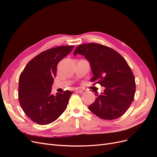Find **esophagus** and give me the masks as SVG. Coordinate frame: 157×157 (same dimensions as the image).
Wrapping results in <instances>:
<instances>
[{
  "label": "esophagus",
  "instance_id": "1",
  "mask_svg": "<svg viewBox=\"0 0 157 157\" xmlns=\"http://www.w3.org/2000/svg\"><path fill=\"white\" fill-rule=\"evenodd\" d=\"M75 91H76V92L79 93V94H83L86 92V90H85L84 89H82V88H78V89L76 90Z\"/></svg>",
  "mask_w": 157,
  "mask_h": 157
}]
</instances>
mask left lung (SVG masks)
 I'll use <instances>...</instances> for the list:
<instances>
[{
    "label": "left lung",
    "instance_id": "obj_1",
    "mask_svg": "<svg viewBox=\"0 0 157 157\" xmlns=\"http://www.w3.org/2000/svg\"><path fill=\"white\" fill-rule=\"evenodd\" d=\"M84 56L90 63L91 82L105 87L104 92L96 94L95 101L88 109L104 120H114L122 116L134 99L135 77L123 57L110 47L96 43L77 46L74 55Z\"/></svg>",
    "mask_w": 157,
    "mask_h": 157
}]
</instances>
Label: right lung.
<instances>
[{
	"label": "right lung",
	"mask_w": 157,
	"mask_h": 157,
	"mask_svg": "<svg viewBox=\"0 0 157 157\" xmlns=\"http://www.w3.org/2000/svg\"><path fill=\"white\" fill-rule=\"evenodd\" d=\"M74 46H60L41 52L25 67L19 78L18 98L25 115L36 124L53 122L67 108L72 92L51 94L57 65Z\"/></svg>",
	"instance_id": "obj_1"
}]
</instances>
